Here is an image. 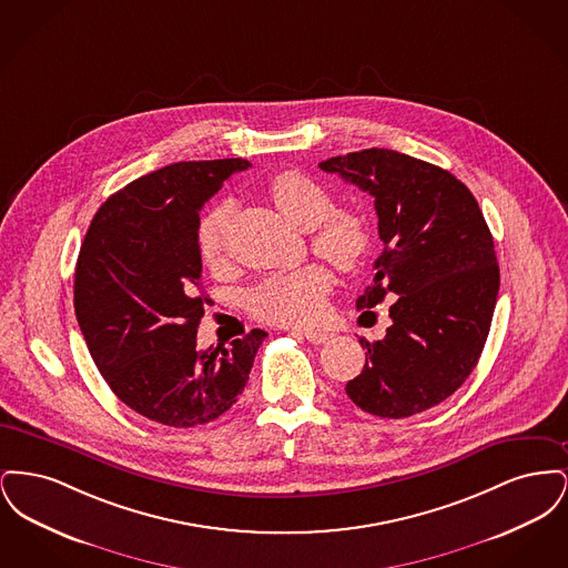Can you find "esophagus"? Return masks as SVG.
<instances>
[{
  "label": "esophagus",
  "instance_id": "obj_1",
  "mask_svg": "<svg viewBox=\"0 0 568 568\" xmlns=\"http://www.w3.org/2000/svg\"><path fill=\"white\" fill-rule=\"evenodd\" d=\"M304 338H306L308 343H313V345H324V343L334 338V334L322 332V329H306V332H304Z\"/></svg>",
  "mask_w": 568,
  "mask_h": 568
}]
</instances>
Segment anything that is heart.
<instances>
[{"label":"heart","instance_id":"obj_1","mask_svg":"<svg viewBox=\"0 0 568 568\" xmlns=\"http://www.w3.org/2000/svg\"><path fill=\"white\" fill-rule=\"evenodd\" d=\"M271 197L278 213L300 230H311V248L338 271H353L368 246V230L352 211L334 209V200L313 179L300 172H283L271 183ZM232 209L219 204L197 227V248L209 271L227 262V223ZM329 274L320 266L272 276L248 296L253 315L283 325H311L325 313Z\"/></svg>","mask_w":568,"mask_h":568}]
</instances>
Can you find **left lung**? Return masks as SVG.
Returning a JSON list of instances; mask_svg holds the SVG:
<instances>
[{"mask_svg":"<svg viewBox=\"0 0 568 568\" xmlns=\"http://www.w3.org/2000/svg\"><path fill=\"white\" fill-rule=\"evenodd\" d=\"M320 168L375 197L383 241L355 306L373 313L389 297L392 324L381 341L359 338L366 364L347 396L377 417H410L449 398L484 352L500 287L489 227L452 172L405 153L364 149Z\"/></svg>","mask_w":568,"mask_h":568,"instance_id":"8db88e82","label":"left lung"}]
</instances>
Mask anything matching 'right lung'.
<instances>
[{"instance_id": "add662e5", "label": "right lung", "mask_w": 568, "mask_h": 568, "mask_svg": "<svg viewBox=\"0 0 568 568\" xmlns=\"http://www.w3.org/2000/svg\"><path fill=\"white\" fill-rule=\"evenodd\" d=\"M246 160L179 162L112 193L74 274V311L114 396L172 428L209 424L239 400L260 336L197 349L204 317L200 211Z\"/></svg>"}]
</instances>
